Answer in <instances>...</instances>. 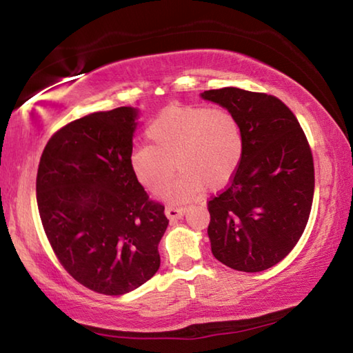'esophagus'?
<instances>
[{
	"label": "esophagus",
	"mask_w": 353,
	"mask_h": 353,
	"mask_svg": "<svg viewBox=\"0 0 353 353\" xmlns=\"http://www.w3.org/2000/svg\"><path fill=\"white\" fill-rule=\"evenodd\" d=\"M165 213L166 216H168L170 219H179L183 216L185 213V207H174V205H168L165 208Z\"/></svg>",
	"instance_id": "esophagus-1"
}]
</instances>
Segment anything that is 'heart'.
<instances>
[{
  "mask_svg": "<svg viewBox=\"0 0 353 353\" xmlns=\"http://www.w3.org/2000/svg\"><path fill=\"white\" fill-rule=\"evenodd\" d=\"M149 145L130 152V168L143 187L185 201L199 190H218L241 163L244 135L238 118L224 107L172 105L146 128Z\"/></svg>",
  "mask_w": 353,
  "mask_h": 353,
  "instance_id": "1",
  "label": "heart"
}]
</instances>
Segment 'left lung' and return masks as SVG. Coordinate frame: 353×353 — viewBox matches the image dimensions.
<instances>
[{"label":"left lung","mask_w":353,"mask_h":353,"mask_svg":"<svg viewBox=\"0 0 353 353\" xmlns=\"http://www.w3.org/2000/svg\"><path fill=\"white\" fill-rule=\"evenodd\" d=\"M202 98L234 113L244 135L236 172L207 202L212 252L232 270L265 271L305 230L314 193L312 148L294 113L272 94L225 87Z\"/></svg>","instance_id":"1"}]
</instances>
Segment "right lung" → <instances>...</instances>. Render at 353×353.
I'll use <instances>...</instances> for the list:
<instances>
[{"label":"right lung","mask_w":353,"mask_h":353,"mask_svg":"<svg viewBox=\"0 0 353 353\" xmlns=\"http://www.w3.org/2000/svg\"><path fill=\"white\" fill-rule=\"evenodd\" d=\"M137 110L118 107L65 124L37 170V205L52 250L76 282L105 296L146 283L160 266L168 218L130 168Z\"/></svg>","instance_id":"right-lung-1"}]
</instances>
